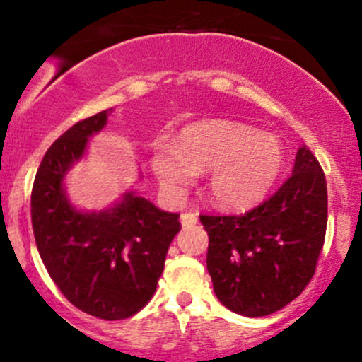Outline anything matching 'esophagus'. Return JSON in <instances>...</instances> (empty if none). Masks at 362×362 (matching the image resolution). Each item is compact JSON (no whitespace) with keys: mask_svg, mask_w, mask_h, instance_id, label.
I'll use <instances>...</instances> for the list:
<instances>
[{"mask_svg":"<svg viewBox=\"0 0 362 362\" xmlns=\"http://www.w3.org/2000/svg\"><path fill=\"white\" fill-rule=\"evenodd\" d=\"M180 224L184 228H191V226L198 224V215L191 214V211H185V214L180 215Z\"/></svg>","mask_w":362,"mask_h":362,"instance_id":"34e87169","label":"esophagus"}]
</instances>
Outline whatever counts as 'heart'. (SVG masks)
<instances>
[{
    "label": "heart",
    "instance_id": "b5f03b06",
    "mask_svg": "<svg viewBox=\"0 0 362 362\" xmlns=\"http://www.w3.org/2000/svg\"><path fill=\"white\" fill-rule=\"evenodd\" d=\"M286 163L282 141L255 127L231 120H198L182 127L173 141L154 147L151 166L159 185L178 194L198 173L208 171L211 203L245 210L259 203L279 180Z\"/></svg>",
    "mask_w": 362,
    "mask_h": 362
}]
</instances>
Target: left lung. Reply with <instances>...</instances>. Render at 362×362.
<instances>
[{"label": "left lung", "instance_id": "8db88e82", "mask_svg": "<svg viewBox=\"0 0 362 362\" xmlns=\"http://www.w3.org/2000/svg\"><path fill=\"white\" fill-rule=\"evenodd\" d=\"M208 233L206 268L231 312L264 317L289 305L315 273L327 224V185L303 145L293 175L243 215H199Z\"/></svg>", "mask_w": 362, "mask_h": 362}]
</instances>
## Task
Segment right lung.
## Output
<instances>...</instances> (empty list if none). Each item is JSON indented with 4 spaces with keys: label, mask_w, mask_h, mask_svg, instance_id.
I'll return each instance as SVG.
<instances>
[{
    "label": "right lung",
    "mask_w": 362,
    "mask_h": 362,
    "mask_svg": "<svg viewBox=\"0 0 362 362\" xmlns=\"http://www.w3.org/2000/svg\"><path fill=\"white\" fill-rule=\"evenodd\" d=\"M110 112L76 122L47 151L33 184L31 222L40 257L64 298L98 319L120 320L156 293L180 215L159 210L136 191L100 211L69 202L64 178Z\"/></svg>",
    "instance_id": "obj_1"
}]
</instances>
